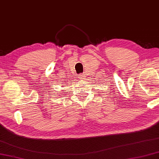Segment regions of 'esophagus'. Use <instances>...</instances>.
<instances>
[{
    "label": "esophagus",
    "mask_w": 159,
    "mask_h": 159,
    "mask_svg": "<svg viewBox=\"0 0 159 159\" xmlns=\"http://www.w3.org/2000/svg\"><path fill=\"white\" fill-rule=\"evenodd\" d=\"M78 77H79L80 79H84V78H86V75H84V74H80V75H78Z\"/></svg>",
    "instance_id": "esophagus-1"
}]
</instances>
